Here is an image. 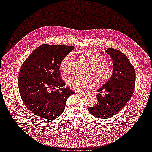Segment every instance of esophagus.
<instances>
[{"mask_svg": "<svg viewBox=\"0 0 152 152\" xmlns=\"http://www.w3.org/2000/svg\"><path fill=\"white\" fill-rule=\"evenodd\" d=\"M79 94L82 96V97H86L88 96V94H85V93H79Z\"/></svg>", "mask_w": 152, "mask_h": 152, "instance_id": "obj_1", "label": "esophagus"}]
</instances>
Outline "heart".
I'll list each match as a JSON object with an SVG mask.
<instances>
[{
	"label": "heart",
	"instance_id": "b5f03b06",
	"mask_svg": "<svg viewBox=\"0 0 152 152\" xmlns=\"http://www.w3.org/2000/svg\"><path fill=\"white\" fill-rule=\"evenodd\" d=\"M83 55L91 63V72H93L97 78L100 81L109 79L113 74V66L109 62L105 61L104 56L97 50L90 49L83 52ZM76 53L71 52L65 56L62 59L60 66L61 69L66 73L70 72L74 66ZM96 80L92 76H83L74 75L67 80L69 87L73 90L81 92L91 88L96 85Z\"/></svg>",
	"mask_w": 152,
	"mask_h": 152
}]
</instances>
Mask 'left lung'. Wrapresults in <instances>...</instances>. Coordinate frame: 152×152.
<instances>
[{
  "instance_id": "8db88e82",
  "label": "left lung",
  "mask_w": 152,
  "mask_h": 152,
  "mask_svg": "<svg viewBox=\"0 0 152 152\" xmlns=\"http://www.w3.org/2000/svg\"><path fill=\"white\" fill-rule=\"evenodd\" d=\"M113 61V74L97 91L104 90V97L97 94L98 102L90 107V113L95 117L105 119L118 113L131 98L135 86V70L127 57L117 49L109 48L106 50Z\"/></svg>"
}]
</instances>
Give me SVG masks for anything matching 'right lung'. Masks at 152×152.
Listing matches in <instances>:
<instances>
[{
    "instance_id": "add662e5",
    "label": "right lung",
    "mask_w": 152,
    "mask_h": 152,
    "mask_svg": "<svg viewBox=\"0 0 152 152\" xmlns=\"http://www.w3.org/2000/svg\"><path fill=\"white\" fill-rule=\"evenodd\" d=\"M73 46L43 44L21 65L18 89L21 99L34 115L46 120L59 117L67 98L75 93L61 78L60 64ZM56 87L59 89L51 92Z\"/></svg>"
}]
</instances>
